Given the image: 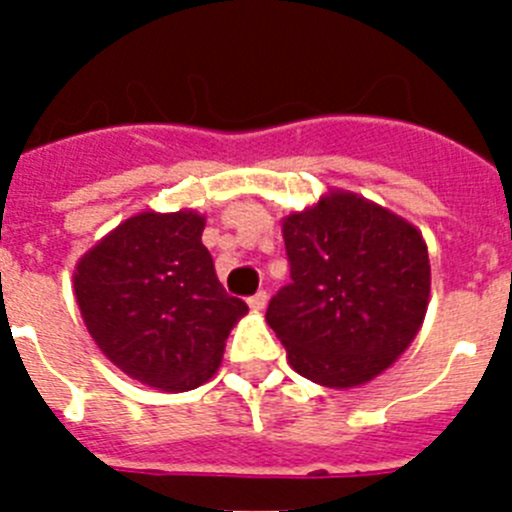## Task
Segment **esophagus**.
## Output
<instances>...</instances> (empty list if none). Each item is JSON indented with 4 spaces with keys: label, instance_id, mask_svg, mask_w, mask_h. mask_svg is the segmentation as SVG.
Here are the masks:
<instances>
[{
    "label": "esophagus",
    "instance_id": "1",
    "mask_svg": "<svg viewBox=\"0 0 512 512\" xmlns=\"http://www.w3.org/2000/svg\"><path fill=\"white\" fill-rule=\"evenodd\" d=\"M266 300H269V297H266V292L261 289V292H256V295L248 297V307H251V310H264Z\"/></svg>",
    "mask_w": 512,
    "mask_h": 512
}]
</instances>
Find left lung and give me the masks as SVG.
<instances>
[{
	"mask_svg": "<svg viewBox=\"0 0 512 512\" xmlns=\"http://www.w3.org/2000/svg\"><path fill=\"white\" fill-rule=\"evenodd\" d=\"M289 279L266 323L297 374L356 387L382 374L425 318L431 264L423 235L390 210L330 192L282 225Z\"/></svg>",
	"mask_w": 512,
	"mask_h": 512,
	"instance_id": "obj_1",
	"label": "left lung"
}]
</instances>
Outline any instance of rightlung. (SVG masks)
Wrapping results in <instances>:
<instances>
[{"instance_id": "right-lung-1", "label": "right lung", "mask_w": 512, "mask_h": 512, "mask_svg": "<svg viewBox=\"0 0 512 512\" xmlns=\"http://www.w3.org/2000/svg\"><path fill=\"white\" fill-rule=\"evenodd\" d=\"M205 217L140 212L76 264L81 318L102 354L166 392L200 387L248 305L230 297L202 246Z\"/></svg>"}]
</instances>
